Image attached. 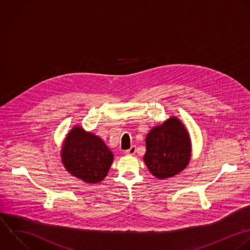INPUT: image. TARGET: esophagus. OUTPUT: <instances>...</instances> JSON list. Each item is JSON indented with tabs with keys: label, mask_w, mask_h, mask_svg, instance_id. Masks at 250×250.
<instances>
[{
	"label": "esophagus",
	"mask_w": 250,
	"mask_h": 250,
	"mask_svg": "<svg viewBox=\"0 0 250 250\" xmlns=\"http://www.w3.org/2000/svg\"><path fill=\"white\" fill-rule=\"evenodd\" d=\"M136 150H137V147H136V146H132L129 149H127L125 152H126V154H128V155H134L135 153H136Z\"/></svg>",
	"instance_id": "esophagus-1"
}]
</instances>
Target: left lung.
Listing matches in <instances>:
<instances>
[{
    "instance_id": "1",
    "label": "left lung",
    "mask_w": 250,
    "mask_h": 250,
    "mask_svg": "<svg viewBox=\"0 0 250 250\" xmlns=\"http://www.w3.org/2000/svg\"><path fill=\"white\" fill-rule=\"evenodd\" d=\"M144 160L150 173L159 179L177 175L190 157V140L180 120L170 118L150 130L146 138Z\"/></svg>"
}]
</instances>
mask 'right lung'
Returning a JSON list of instances; mask_svg holds the SVG:
<instances>
[{
    "label": "right lung",
    "mask_w": 250,
    "mask_h": 250,
    "mask_svg": "<svg viewBox=\"0 0 250 250\" xmlns=\"http://www.w3.org/2000/svg\"><path fill=\"white\" fill-rule=\"evenodd\" d=\"M62 157L70 174L89 184L103 181L113 160V154L104 141L81 128H74L67 135Z\"/></svg>",
    "instance_id": "add662e5"
}]
</instances>
